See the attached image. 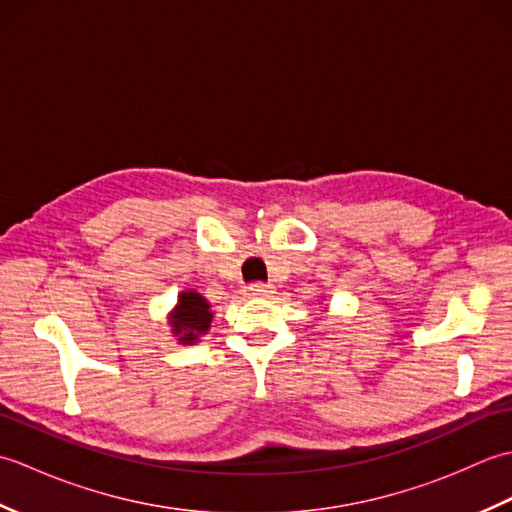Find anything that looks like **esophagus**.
<instances>
[{
	"label": "esophagus",
	"mask_w": 512,
	"mask_h": 512,
	"mask_svg": "<svg viewBox=\"0 0 512 512\" xmlns=\"http://www.w3.org/2000/svg\"><path fill=\"white\" fill-rule=\"evenodd\" d=\"M275 292V288L270 284H262V281H255V284L246 286V295L248 297H270Z\"/></svg>",
	"instance_id": "1"
}]
</instances>
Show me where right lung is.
Segmentation results:
<instances>
[{
  "mask_svg": "<svg viewBox=\"0 0 512 512\" xmlns=\"http://www.w3.org/2000/svg\"><path fill=\"white\" fill-rule=\"evenodd\" d=\"M211 321V303L195 290L180 292L176 308L169 314L171 334L178 336V341L182 345H191L198 341L202 334L209 332Z\"/></svg>",
  "mask_w": 512,
  "mask_h": 512,
  "instance_id": "obj_1",
  "label": "right lung"
}]
</instances>
